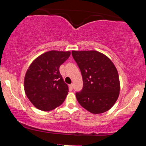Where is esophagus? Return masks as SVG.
Returning a JSON list of instances; mask_svg holds the SVG:
<instances>
[{
    "label": "esophagus",
    "mask_w": 146,
    "mask_h": 146,
    "mask_svg": "<svg viewBox=\"0 0 146 146\" xmlns=\"http://www.w3.org/2000/svg\"><path fill=\"white\" fill-rule=\"evenodd\" d=\"M69 86L71 87V88H73V87H74V85H73V84H71L69 85Z\"/></svg>",
    "instance_id": "esophagus-1"
}]
</instances>
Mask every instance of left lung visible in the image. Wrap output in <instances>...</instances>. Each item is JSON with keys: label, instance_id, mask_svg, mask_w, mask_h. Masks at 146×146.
<instances>
[{"label": "left lung", "instance_id": "left-lung-1", "mask_svg": "<svg viewBox=\"0 0 146 146\" xmlns=\"http://www.w3.org/2000/svg\"><path fill=\"white\" fill-rule=\"evenodd\" d=\"M81 71L82 91L77 92L79 104L93 114L110 110L119 98L120 82L115 64L106 55L97 51H72Z\"/></svg>", "mask_w": 146, "mask_h": 146}]
</instances>
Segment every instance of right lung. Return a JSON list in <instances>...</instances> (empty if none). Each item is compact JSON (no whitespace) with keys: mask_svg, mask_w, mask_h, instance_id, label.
<instances>
[{"mask_svg":"<svg viewBox=\"0 0 146 146\" xmlns=\"http://www.w3.org/2000/svg\"><path fill=\"white\" fill-rule=\"evenodd\" d=\"M70 51H50L36 58L25 76L24 89L27 97L38 109L50 111L66 99L68 85L60 75L59 68L69 58Z\"/></svg>","mask_w":146,"mask_h":146,"instance_id":"1","label":"right lung"}]
</instances>
